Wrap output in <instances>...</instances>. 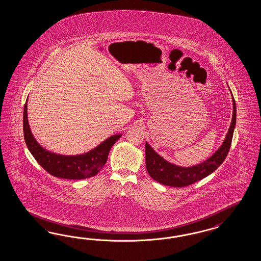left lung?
Wrapping results in <instances>:
<instances>
[{
	"label": "left lung",
	"mask_w": 261,
	"mask_h": 261,
	"mask_svg": "<svg viewBox=\"0 0 261 261\" xmlns=\"http://www.w3.org/2000/svg\"><path fill=\"white\" fill-rule=\"evenodd\" d=\"M232 119L229 125L228 134L225 138V141L222 143L218 150L214 153L212 157L204 161L197 166L182 167L176 166L171 163H168L163 157H161L150 145L145 143V162L146 170L151 177L165 186L182 188L190 186L191 184L198 182L204 179L210 174L216 170L222 163L225 161L229 153L232 135L237 123V106L232 96Z\"/></svg>",
	"instance_id": "left-lung-1"
}]
</instances>
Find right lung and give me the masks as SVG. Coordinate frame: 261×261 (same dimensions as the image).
<instances>
[{"instance_id":"right-lung-1","label":"right lung","mask_w":261,"mask_h":261,"mask_svg":"<svg viewBox=\"0 0 261 261\" xmlns=\"http://www.w3.org/2000/svg\"><path fill=\"white\" fill-rule=\"evenodd\" d=\"M28 104L25 102L23 116L24 142L32 156L47 172L58 178L81 180L93 177L106 164L108 154L114 143L121 134L114 135L106 139L98 146L85 154L65 156L44 149L34 139L28 120Z\"/></svg>"}]
</instances>
